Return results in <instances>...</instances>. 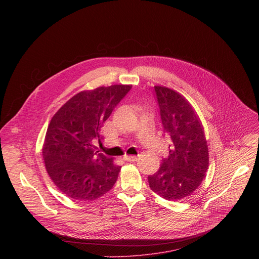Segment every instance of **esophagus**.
Returning a JSON list of instances; mask_svg holds the SVG:
<instances>
[{"mask_svg":"<svg viewBox=\"0 0 259 259\" xmlns=\"http://www.w3.org/2000/svg\"><path fill=\"white\" fill-rule=\"evenodd\" d=\"M124 159L126 161H128V162H135V161H137V157H135V156H125Z\"/></svg>","mask_w":259,"mask_h":259,"instance_id":"34e87169","label":"esophagus"}]
</instances>
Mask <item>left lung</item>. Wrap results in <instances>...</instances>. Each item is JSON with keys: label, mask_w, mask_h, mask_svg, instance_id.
<instances>
[{"label": "left lung", "mask_w": 259, "mask_h": 259, "mask_svg": "<svg viewBox=\"0 0 259 259\" xmlns=\"http://www.w3.org/2000/svg\"><path fill=\"white\" fill-rule=\"evenodd\" d=\"M164 135L169 137V156L147 177L154 193L168 201L191 196L206 176L208 144L203 125L192 104L178 92L155 86Z\"/></svg>", "instance_id": "left-lung-1"}]
</instances>
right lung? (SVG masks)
<instances>
[{
    "instance_id": "add662e5",
    "label": "right lung",
    "mask_w": 259,
    "mask_h": 259,
    "mask_svg": "<svg viewBox=\"0 0 259 259\" xmlns=\"http://www.w3.org/2000/svg\"><path fill=\"white\" fill-rule=\"evenodd\" d=\"M132 85H112L81 91L52 117L42 149L48 175L65 196L93 201L112 190L120 166L93 143L100 129Z\"/></svg>"
}]
</instances>
